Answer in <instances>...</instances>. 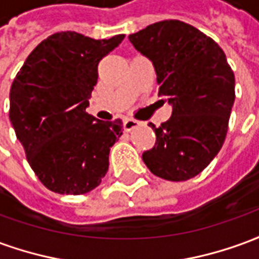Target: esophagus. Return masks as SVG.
Masks as SVG:
<instances>
[{
    "mask_svg": "<svg viewBox=\"0 0 259 259\" xmlns=\"http://www.w3.org/2000/svg\"><path fill=\"white\" fill-rule=\"evenodd\" d=\"M137 124H139V122H137V120H135V119H124L123 129L126 130V132H129V130H132L133 127H136Z\"/></svg>",
    "mask_w": 259,
    "mask_h": 259,
    "instance_id": "obj_1",
    "label": "esophagus"
}]
</instances>
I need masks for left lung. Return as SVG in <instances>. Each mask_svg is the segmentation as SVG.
Masks as SVG:
<instances>
[{
    "instance_id": "left-lung-1",
    "label": "left lung",
    "mask_w": 259,
    "mask_h": 259,
    "mask_svg": "<svg viewBox=\"0 0 259 259\" xmlns=\"http://www.w3.org/2000/svg\"><path fill=\"white\" fill-rule=\"evenodd\" d=\"M129 41L152 62L158 96L172 107L159 127L148 124L157 140L143 161L158 178L191 179L223 146L234 102L233 70L211 37L180 20L147 26Z\"/></svg>"
}]
</instances>
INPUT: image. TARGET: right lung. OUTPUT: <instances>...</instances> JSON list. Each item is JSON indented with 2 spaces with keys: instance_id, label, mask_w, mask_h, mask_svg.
Here are the masks:
<instances>
[{
  "instance_id": "add662e5",
  "label": "right lung",
  "mask_w": 259,
  "mask_h": 259,
  "mask_svg": "<svg viewBox=\"0 0 259 259\" xmlns=\"http://www.w3.org/2000/svg\"><path fill=\"white\" fill-rule=\"evenodd\" d=\"M124 34L94 40L61 31L42 40L16 74L9 93V120L27 162L48 190L89 193L101 183L122 120L104 122L85 112L98 64Z\"/></svg>"
}]
</instances>
